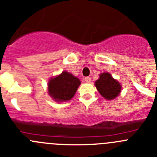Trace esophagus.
I'll use <instances>...</instances> for the list:
<instances>
[{"label": "esophagus", "mask_w": 157, "mask_h": 157, "mask_svg": "<svg viewBox=\"0 0 157 157\" xmlns=\"http://www.w3.org/2000/svg\"><path fill=\"white\" fill-rule=\"evenodd\" d=\"M84 80H85V81L87 82V83H90V82H91V78L89 77H86L85 78H84Z\"/></svg>", "instance_id": "esophagus-1"}]
</instances>
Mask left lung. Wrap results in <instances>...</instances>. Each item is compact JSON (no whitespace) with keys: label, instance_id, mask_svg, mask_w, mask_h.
Returning <instances> with one entry per match:
<instances>
[{"label":"left lung","instance_id":"8db88e82","mask_svg":"<svg viewBox=\"0 0 157 157\" xmlns=\"http://www.w3.org/2000/svg\"><path fill=\"white\" fill-rule=\"evenodd\" d=\"M95 86L101 96L107 100L115 99L121 90V84L109 73L101 74L98 80L95 81Z\"/></svg>","mask_w":157,"mask_h":157}]
</instances>
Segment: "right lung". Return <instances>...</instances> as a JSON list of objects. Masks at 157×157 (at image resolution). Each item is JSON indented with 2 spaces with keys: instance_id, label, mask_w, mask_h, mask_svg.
<instances>
[{
  "instance_id": "add662e5",
  "label": "right lung",
  "mask_w": 157,
  "mask_h": 157,
  "mask_svg": "<svg viewBox=\"0 0 157 157\" xmlns=\"http://www.w3.org/2000/svg\"><path fill=\"white\" fill-rule=\"evenodd\" d=\"M80 84V80L73 74L63 71L56 77H52L48 83L49 94L57 102L70 101L74 96Z\"/></svg>"
}]
</instances>
